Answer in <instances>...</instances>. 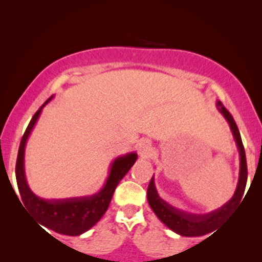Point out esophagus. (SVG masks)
Masks as SVG:
<instances>
[{
	"instance_id": "esophagus-1",
	"label": "esophagus",
	"mask_w": 262,
	"mask_h": 262,
	"mask_svg": "<svg viewBox=\"0 0 262 262\" xmlns=\"http://www.w3.org/2000/svg\"><path fill=\"white\" fill-rule=\"evenodd\" d=\"M138 150L143 157H148L150 154V145L146 144V143H142V144H139Z\"/></svg>"
}]
</instances>
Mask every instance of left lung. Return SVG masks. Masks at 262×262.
Masks as SVG:
<instances>
[{
  "instance_id": "1",
  "label": "left lung",
  "mask_w": 262,
  "mask_h": 262,
  "mask_svg": "<svg viewBox=\"0 0 262 262\" xmlns=\"http://www.w3.org/2000/svg\"><path fill=\"white\" fill-rule=\"evenodd\" d=\"M217 106L221 108V112L223 113L225 119L228 120V123L230 124L231 131L234 134V137L237 143L238 150H239V157H241V168H239V179L237 188L232 198L229 202L216 211L207 214H192L187 213L185 211H181L177 209V207L171 206L167 202H164L163 199H161L154 185V177L149 182L148 186V202L149 205L151 207L154 212L168 228L171 230L180 234L182 236H188V237H193V236H203L209 234V232L213 231L217 227H220V224L223 222V220L227 216H229L232 212V210L235 209L236 205H238L241 203V199L245 193L246 185H247V160H246V152H245V146H243L241 135L236 125L234 118L229 111L225 108L223 103L221 101H217Z\"/></svg>"
}]
</instances>
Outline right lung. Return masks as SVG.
<instances>
[{
	"label": "right lung",
	"instance_id": "obj_1",
	"mask_svg": "<svg viewBox=\"0 0 262 262\" xmlns=\"http://www.w3.org/2000/svg\"><path fill=\"white\" fill-rule=\"evenodd\" d=\"M49 100L34 113L23 138H21L15 166L17 187H19L24 205L39 223L58 232V234L77 236L89 230L103 216V213L108 209L111 199H112L118 184L134 166L137 160V155L135 152H131L125 156L118 157L112 164V169H111V174L107 179L105 187L94 195L55 200L39 198L28 188L26 179H25L24 152L28 136H30L34 124L37 123L41 108L49 102Z\"/></svg>",
	"mask_w": 262,
	"mask_h": 262
}]
</instances>
